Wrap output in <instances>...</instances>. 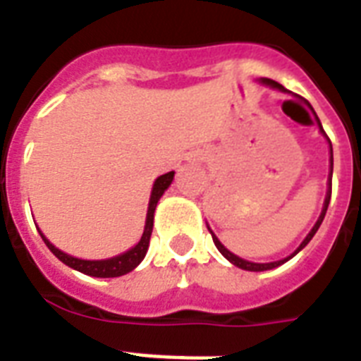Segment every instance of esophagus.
<instances>
[{
	"label": "esophagus",
	"instance_id": "esophagus-1",
	"mask_svg": "<svg viewBox=\"0 0 361 361\" xmlns=\"http://www.w3.org/2000/svg\"><path fill=\"white\" fill-rule=\"evenodd\" d=\"M191 161H197V159H195V157H191Z\"/></svg>",
	"mask_w": 361,
	"mask_h": 361
}]
</instances>
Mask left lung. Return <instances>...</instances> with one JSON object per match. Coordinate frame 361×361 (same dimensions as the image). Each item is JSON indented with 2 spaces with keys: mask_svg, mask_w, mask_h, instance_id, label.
Listing matches in <instances>:
<instances>
[{
  "mask_svg": "<svg viewBox=\"0 0 361 361\" xmlns=\"http://www.w3.org/2000/svg\"><path fill=\"white\" fill-rule=\"evenodd\" d=\"M262 84H266V86H269V87H274V90H279V92H286L285 87L281 86L279 82L269 80V78H262ZM303 101H305V99H303ZM305 103H307L309 109L313 110V106H311V104H309V101H305ZM314 116H317V114H314ZM317 121H319L320 130H322V133H324V129H322V125H320V120H319V118H317ZM328 142H330V138H328ZM331 174H334V149H331V142H330V181H328V192H326L324 208H322V214H320L319 221H317V223H314L313 228H311V232H309L307 236H305V240H303L302 243H300V247H298L296 251L292 252L290 257L283 258V260H277V262H268V264L249 262V260H243V258L236 257V255H234V252L228 251V249H226V247L223 245V243H221L219 240H217V236H215L214 232L209 231V232H212V238H214L215 247H217V249H219L221 255H223V257H225L226 260H228V262H232V264H234V266H238V268H241V269H247V271H264V269H274V268H277V266H281V264H285L286 260H290V258L294 257V255H298V252L302 251L303 247L307 245L309 241L313 240V236H314V234H317V231H319V226L322 225V221H324V215H326V209H328V204H330V198H331Z\"/></svg>",
  "mask_w": 361,
  "mask_h": 361,
  "instance_id": "obj_1",
  "label": "left lung"
}]
</instances>
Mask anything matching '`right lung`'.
Returning a JSON list of instances; mask_svg holds the SVG:
<instances>
[{
  "mask_svg": "<svg viewBox=\"0 0 361 361\" xmlns=\"http://www.w3.org/2000/svg\"><path fill=\"white\" fill-rule=\"evenodd\" d=\"M174 180V172H169V174L159 176L155 183H153L152 197H149V204H147V215H146V226H144V234H142L140 241L136 243L135 247H130L129 251L121 252L118 257L106 258V260H82V258L71 257L67 252L59 251L58 247L52 245L50 241L44 238L39 228V234H41L42 241L47 243V247L56 255V257L61 260L63 264H67L69 268L76 269V271H82V274L92 275V277H120V275L129 274L138 266V264L144 260L147 252V247H149V238H152L153 231V214H155V208H157L159 198L163 197L164 191L169 189L170 183Z\"/></svg>",
  "mask_w": 361,
  "mask_h": 361,
  "instance_id": "obj_1",
  "label": "right lung"
}]
</instances>
